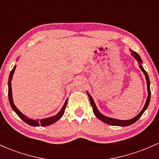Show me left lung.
I'll use <instances>...</instances> for the list:
<instances>
[{
	"label": "left lung",
	"instance_id": "8db88e82",
	"mask_svg": "<svg viewBox=\"0 0 159 159\" xmlns=\"http://www.w3.org/2000/svg\"><path fill=\"white\" fill-rule=\"evenodd\" d=\"M131 51V55H132L133 57H134V58L136 59V61H137L139 63V68H141L142 71H143L144 75H145V79H146V81H147L148 98H147V100H146V102H145V106H144V108H142V110L141 111L140 113H139V115H136L134 118H131V119H129V120H118V119H115V118H109V117L105 116V115H102V114L101 113V112L99 111L98 110L97 107H96L95 103H94V100H93L92 97L90 95L89 93L87 91V94H88V95H89L90 102H91V106H92V108H93V112H94V115H95V116L97 117V118H98L99 120H101V121H103V122L106 123V124L111 125L121 126V127H125V126H129V125H131L134 124V123L135 122V121H137L138 120H139V118H141V116L143 115V113L145 112V111L147 109V108H148V106L149 105V102H150L151 90H150V81H149L148 75V74H147V72L145 71V69L143 68V67H142V60L141 59L140 56L139 55V54H137V53L134 52V51Z\"/></svg>",
	"mask_w": 159,
	"mask_h": 159
}]
</instances>
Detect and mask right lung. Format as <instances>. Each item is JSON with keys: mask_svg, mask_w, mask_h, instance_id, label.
<instances>
[{"mask_svg": "<svg viewBox=\"0 0 159 159\" xmlns=\"http://www.w3.org/2000/svg\"><path fill=\"white\" fill-rule=\"evenodd\" d=\"M15 68H16V65H14V68H13L12 70L11 71L10 75H9V78H8V99H9V102H10V105L11 108H12V109L15 111V113L17 114V115H18V116L20 117V118H21L25 122H26L27 124H28L29 125L34 126V127H36V126H48V125H50L54 124V122L58 121V120L63 116L64 113H65V108H66L67 103H68V99L65 101L63 107H62L60 111H59L57 115H54V116L50 117V118H44V119H38V120L31 119V118H29L27 116H25L24 114H22L20 111L17 109V107L14 105V102H13L12 90H11V80H12L13 75H14Z\"/></svg>", "mask_w": 159, "mask_h": 159, "instance_id": "1", "label": "right lung"}]
</instances>
